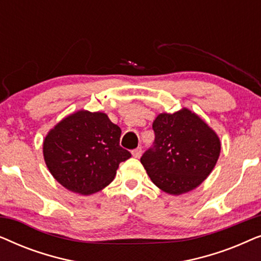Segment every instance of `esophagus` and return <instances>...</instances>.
<instances>
[{"label": "esophagus", "instance_id": "34e87169", "mask_svg": "<svg viewBox=\"0 0 261 261\" xmlns=\"http://www.w3.org/2000/svg\"><path fill=\"white\" fill-rule=\"evenodd\" d=\"M132 154H133L134 158H140L142 154V148L141 147H137L135 149L132 151Z\"/></svg>", "mask_w": 261, "mask_h": 261}]
</instances>
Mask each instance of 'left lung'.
<instances>
[{
    "label": "left lung",
    "mask_w": 261,
    "mask_h": 261,
    "mask_svg": "<svg viewBox=\"0 0 261 261\" xmlns=\"http://www.w3.org/2000/svg\"><path fill=\"white\" fill-rule=\"evenodd\" d=\"M152 127L154 142L140 159L151 180L171 195L194 190L216 165L219 137L188 109L160 114Z\"/></svg>",
    "instance_id": "1"
}]
</instances>
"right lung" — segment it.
Instances as JSON below:
<instances>
[{
    "label": "right lung",
    "instance_id": "add662e5",
    "mask_svg": "<svg viewBox=\"0 0 261 261\" xmlns=\"http://www.w3.org/2000/svg\"><path fill=\"white\" fill-rule=\"evenodd\" d=\"M121 129L105 113L71 114L48 132L44 158L49 172L67 190L91 195L112 183L129 151L120 146Z\"/></svg>",
    "mask_w": 261,
    "mask_h": 261
}]
</instances>
